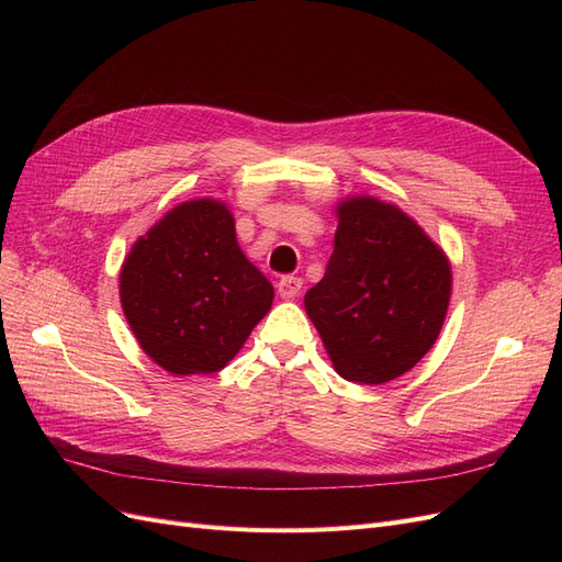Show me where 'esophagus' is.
I'll return each instance as SVG.
<instances>
[{
    "mask_svg": "<svg viewBox=\"0 0 562 562\" xmlns=\"http://www.w3.org/2000/svg\"><path fill=\"white\" fill-rule=\"evenodd\" d=\"M277 291H279L281 297L291 300V297L300 295V291H302V279H300V277H281L279 283H277Z\"/></svg>",
    "mask_w": 562,
    "mask_h": 562,
    "instance_id": "1",
    "label": "esophagus"
}]
</instances>
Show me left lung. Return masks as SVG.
<instances>
[{
	"instance_id": "left-lung-1",
	"label": "left lung",
	"mask_w": 562,
	"mask_h": 562,
	"mask_svg": "<svg viewBox=\"0 0 562 562\" xmlns=\"http://www.w3.org/2000/svg\"><path fill=\"white\" fill-rule=\"evenodd\" d=\"M337 215L326 274L304 295V310L339 375L384 384L436 342L450 302V265L391 203L356 196Z\"/></svg>"
}]
</instances>
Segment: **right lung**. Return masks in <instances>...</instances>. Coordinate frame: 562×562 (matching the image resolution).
Masks as SVG:
<instances>
[{"label":"right lung","instance_id":"right-lung-1","mask_svg":"<svg viewBox=\"0 0 562 562\" xmlns=\"http://www.w3.org/2000/svg\"><path fill=\"white\" fill-rule=\"evenodd\" d=\"M133 335L173 375L225 368L269 312L274 288L236 244L232 213L187 201L138 239L119 277Z\"/></svg>","mask_w":562,"mask_h":562}]
</instances>
